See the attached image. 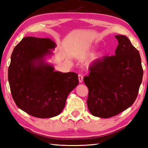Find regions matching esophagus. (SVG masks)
<instances>
[{
    "label": "esophagus",
    "mask_w": 148,
    "mask_h": 148,
    "mask_svg": "<svg viewBox=\"0 0 148 148\" xmlns=\"http://www.w3.org/2000/svg\"><path fill=\"white\" fill-rule=\"evenodd\" d=\"M78 79H79V83H82V82H83V79H84L83 76H82V74H79L78 75Z\"/></svg>",
    "instance_id": "esophagus-1"
}]
</instances>
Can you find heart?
Masks as SVG:
<instances>
[{"label":"heart","instance_id":"obj_1","mask_svg":"<svg viewBox=\"0 0 148 148\" xmlns=\"http://www.w3.org/2000/svg\"><path fill=\"white\" fill-rule=\"evenodd\" d=\"M95 47H91V48H89L87 49L86 51H85L84 52H82L81 53L79 54V58L80 59H84L85 58H86L87 57H89V56H91L92 53H93V52L95 51ZM103 56V53H101L100 54H99L97 56H95L93 57L94 59H99L100 57H101Z\"/></svg>","mask_w":148,"mask_h":148}]
</instances>
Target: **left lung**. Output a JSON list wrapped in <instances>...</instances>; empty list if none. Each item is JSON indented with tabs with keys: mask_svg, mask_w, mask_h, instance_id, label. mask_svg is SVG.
<instances>
[{
	"mask_svg": "<svg viewBox=\"0 0 148 148\" xmlns=\"http://www.w3.org/2000/svg\"><path fill=\"white\" fill-rule=\"evenodd\" d=\"M118 45L114 56H105L89 66L84 77L88 87L87 103L92 116L109 118L131 106L143 77L141 58L129 39L116 35Z\"/></svg>",
	"mask_w": 148,
	"mask_h": 148,
	"instance_id": "left-lung-1",
	"label": "left lung"
}]
</instances>
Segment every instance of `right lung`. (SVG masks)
Here are the masks:
<instances>
[{"label":"right lung","instance_id":"obj_1","mask_svg":"<svg viewBox=\"0 0 148 148\" xmlns=\"http://www.w3.org/2000/svg\"><path fill=\"white\" fill-rule=\"evenodd\" d=\"M56 44L50 38L25 37L14 47L8 68V82L17 107L32 116H58L67 97L79 84L75 72L62 73L46 62Z\"/></svg>","mask_w":148,"mask_h":148}]
</instances>
